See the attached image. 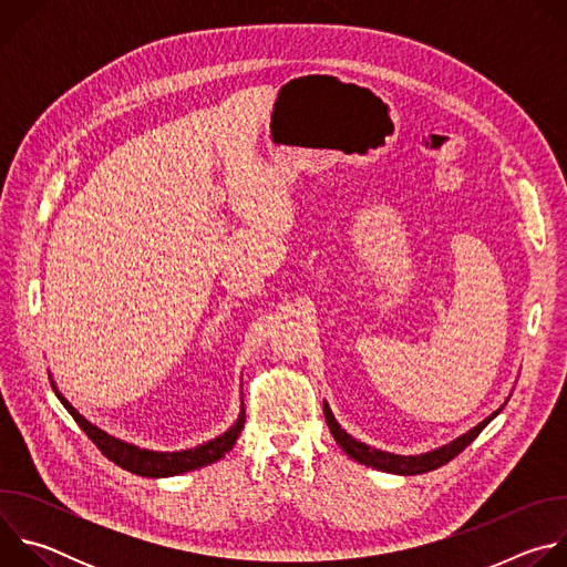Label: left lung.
Listing matches in <instances>:
<instances>
[{"label":"left lung","mask_w":567,"mask_h":567,"mask_svg":"<svg viewBox=\"0 0 567 567\" xmlns=\"http://www.w3.org/2000/svg\"><path fill=\"white\" fill-rule=\"evenodd\" d=\"M322 411H326V420H328V426H330V433L334 435L337 444L357 462L365 464V466H372V468H379V471H388V473H399V475H417V473H426V471H433V468H440L442 464L451 462L457 453H462L480 433L482 429L487 426L496 415H501V411H496L494 415H489L484 422H480L475 429H471L468 433H464L462 437L453 440L451 444H444L435 451H429V453H422V455H394V453H388V451H379V449H372L363 442H357L352 435H348L339 422L334 420L332 411L328 403H322Z\"/></svg>","instance_id":"8db88e82"}]
</instances>
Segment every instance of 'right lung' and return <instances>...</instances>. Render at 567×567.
<instances>
[{
    "instance_id": "add662e5",
    "label": "right lung",
    "mask_w": 567,
    "mask_h": 567,
    "mask_svg": "<svg viewBox=\"0 0 567 567\" xmlns=\"http://www.w3.org/2000/svg\"><path fill=\"white\" fill-rule=\"evenodd\" d=\"M58 399L62 401V406L71 413V417L75 420V424L85 431V435L99 446V451L112 460L114 464H118L121 468L130 471V473H136V475H145V477H168V475H179V473H186V471H195L199 466H206V464H213L217 460H221L230 449L233 444L237 442L241 429H245V411L239 413L237 422L226 431L221 433L219 437L206 442V444H199L195 449H186V451H173V453H158V451H147V449H138L134 444H127V442H121L112 435H107L105 431H101L99 426L90 424L83 415H80L71 403L58 392L55 383H51Z\"/></svg>"
}]
</instances>
